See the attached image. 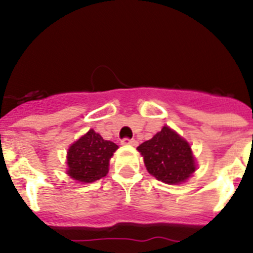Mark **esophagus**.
<instances>
[{
    "instance_id": "34e87169",
    "label": "esophagus",
    "mask_w": 253,
    "mask_h": 253,
    "mask_svg": "<svg viewBox=\"0 0 253 253\" xmlns=\"http://www.w3.org/2000/svg\"><path fill=\"white\" fill-rule=\"evenodd\" d=\"M121 143L124 145H137V142L134 139H129V138H124L121 141Z\"/></svg>"
}]
</instances>
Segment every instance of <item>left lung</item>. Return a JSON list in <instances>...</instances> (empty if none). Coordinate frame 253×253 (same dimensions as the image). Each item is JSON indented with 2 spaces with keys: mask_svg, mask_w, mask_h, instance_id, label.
<instances>
[{
  "mask_svg": "<svg viewBox=\"0 0 253 253\" xmlns=\"http://www.w3.org/2000/svg\"><path fill=\"white\" fill-rule=\"evenodd\" d=\"M148 172L165 183H180L196 170L190 144L169 127L137 147Z\"/></svg>",
  "mask_w": 253,
  "mask_h": 253,
  "instance_id": "1",
  "label": "left lung"
}]
</instances>
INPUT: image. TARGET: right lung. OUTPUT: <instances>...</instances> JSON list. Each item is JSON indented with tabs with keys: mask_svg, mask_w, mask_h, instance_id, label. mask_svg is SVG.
I'll list each match as a JSON object with an SVG mask.
<instances>
[{
	"mask_svg": "<svg viewBox=\"0 0 253 253\" xmlns=\"http://www.w3.org/2000/svg\"><path fill=\"white\" fill-rule=\"evenodd\" d=\"M94 129L73 143L68 149L67 174L81 182H94L108 174L109 160L117 149Z\"/></svg>",
	"mask_w": 253,
	"mask_h": 253,
	"instance_id": "right-lung-1",
	"label": "right lung"
}]
</instances>
